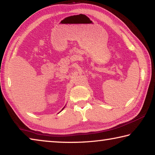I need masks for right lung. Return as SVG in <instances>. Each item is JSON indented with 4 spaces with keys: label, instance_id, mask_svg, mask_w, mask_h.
I'll return each mask as SVG.
<instances>
[{
    "label": "right lung",
    "instance_id": "right-lung-1",
    "mask_svg": "<svg viewBox=\"0 0 155 155\" xmlns=\"http://www.w3.org/2000/svg\"><path fill=\"white\" fill-rule=\"evenodd\" d=\"M64 108H65V107H64V108H63V109H61V111H62V110H63V109H64Z\"/></svg>",
    "mask_w": 155,
    "mask_h": 155
}]
</instances>
